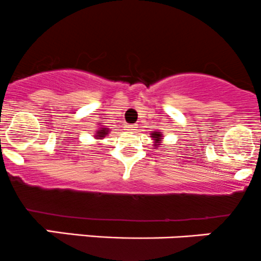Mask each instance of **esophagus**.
Here are the masks:
<instances>
[{
	"mask_svg": "<svg viewBox=\"0 0 261 261\" xmlns=\"http://www.w3.org/2000/svg\"><path fill=\"white\" fill-rule=\"evenodd\" d=\"M125 129L128 132H137L138 130V127H137L136 124H128L127 127H125Z\"/></svg>",
	"mask_w": 261,
	"mask_h": 261,
	"instance_id": "34e87169",
	"label": "esophagus"
}]
</instances>
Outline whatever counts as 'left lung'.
Returning <instances> with one entry per match:
<instances>
[{"instance_id": "8db88e82", "label": "left lung", "mask_w": 261, "mask_h": 261, "mask_svg": "<svg viewBox=\"0 0 261 261\" xmlns=\"http://www.w3.org/2000/svg\"><path fill=\"white\" fill-rule=\"evenodd\" d=\"M150 137H152V138H153L154 143H155V144H154V145H156V147H158V145L162 143L161 142L162 132H153V133H150Z\"/></svg>"}]
</instances>
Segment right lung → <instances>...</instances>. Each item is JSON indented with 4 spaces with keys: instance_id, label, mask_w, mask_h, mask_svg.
Instances as JSON below:
<instances>
[{
    "instance_id": "add662e5",
    "label": "right lung",
    "mask_w": 261,
    "mask_h": 261,
    "mask_svg": "<svg viewBox=\"0 0 261 261\" xmlns=\"http://www.w3.org/2000/svg\"><path fill=\"white\" fill-rule=\"evenodd\" d=\"M108 133H109V129H108V128H103V127H100L99 129L97 130V134H94V137H96L97 139H102L103 137L108 136Z\"/></svg>"
}]
</instances>
